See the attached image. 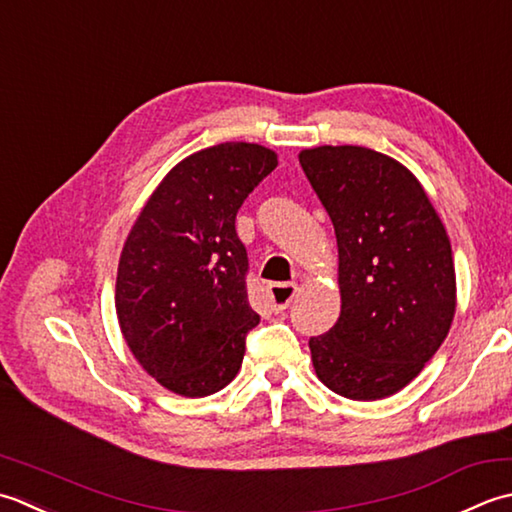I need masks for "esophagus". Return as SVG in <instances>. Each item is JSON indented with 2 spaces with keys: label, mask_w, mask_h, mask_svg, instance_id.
<instances>
[{
  "label": "esophagus",
  "mask_w": 512,
  "mask_h": 512,
  "mask_svg": "<svg viewBox=\"0 0 512 512\" xmlns=\"http://www.w3.org/2000/svg\"><path fill=\"white\" fill-rule=\"evenodd\" d=\"M298 291L296 283H274L267 287V294H269V302H271V309L280 314V311H285L289 307V302L294 300Z\"/></svg>",
  "instance_id": "34e87169"
}]
</instances>
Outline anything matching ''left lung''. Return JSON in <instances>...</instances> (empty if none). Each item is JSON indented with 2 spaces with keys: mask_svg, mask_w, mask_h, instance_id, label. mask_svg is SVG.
I'll list each match as a JSON object with an SVG mask.
<instances>
[{
  "mask_svg": "<svg viewBox=\"0 0 512 512\" xmlns=\"http://www.w3.org/2000/svg\"><path fill=\"white\" fill-rule=\"evenodd\" d=\"M298 159L338 241L340 318L309 340L316 375L342 398H389L424 369L451 329V241L422 183L391 156L320 145Z\"/></svg>",
  "mask_w": 512,
  "mask_h": 512,
  "instance_id": "left-lung-1",
  "label": "left lung"
}]
</instances>
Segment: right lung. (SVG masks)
<instances>
[{"label":"right lung","instance_id":"obj_1","mask_svg":"<svg viewBox=\"0 0 512 512\" xmlns=\"http://www.w3.org/2000/svg\"><path fill=\"white\" fill-rule=\"evenodd\" d=\"M278 165L274 150L229 141L198 150L165 174L134 221L119 258V327L152 378L205 398L236 378L247 331V252L236 214Z\"/></svg>","mask_w":512,"mask_h":512}]
</instances>
